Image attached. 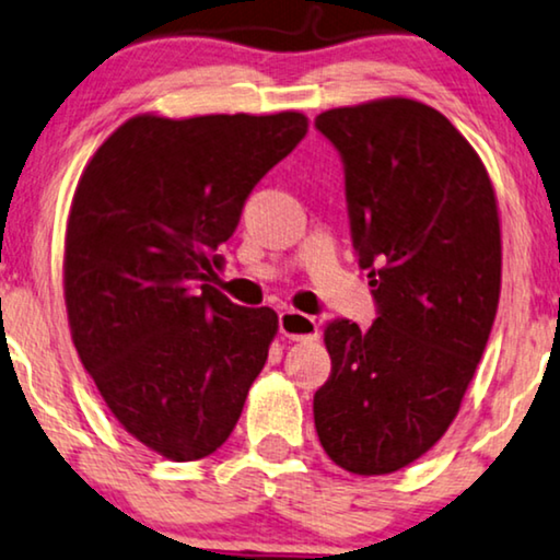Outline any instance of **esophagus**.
Instances as JSON below:
<instances>
[{"label": "esophagus", "mask_w": 560, "mask_h": 560, "mask_svg": "<svg viewBox=\"0 0 560 560\" xmlns=\"http://www.w3.org/2000/svg\"><path fill=\"white\" fill-rule=\"evenodd\" d=\"M280 334L293 341H311L318 339V320L313 316H305L301 311H282L278 316Z\"/></svg>", "instance_id": "1"}]
</instances>
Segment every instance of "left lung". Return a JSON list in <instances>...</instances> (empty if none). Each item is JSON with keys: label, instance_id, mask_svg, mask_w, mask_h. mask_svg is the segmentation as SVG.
I'll list each match as a JSON object with an SVG mask.
<instances>
[{"label": "left lung", "instance_id": "8db88e82", "mask_svg": "<svg viewBox=\"0 0 560 560\" xmlns=\"http://www.w3.org/2000/svg\"><path fill=\"white\" fill-rule=\"evenodd\" d=\"M343 165L349 229L377 320L326 326L331 377L313 395L318 441L341 469L389 474L446 433L500 301L492 183L462 132L412 98L318 114Z\"/></svg>", "mask_w": 560, "mask_h": 560}]
</instances>
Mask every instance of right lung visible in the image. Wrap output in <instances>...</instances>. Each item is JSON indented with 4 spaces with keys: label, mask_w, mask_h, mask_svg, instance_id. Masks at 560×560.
<instances>
[{
    "label": "right lung",
    "mask_w": 560,
    "mask_h": 560,
    "mask_svg": "<svg viewBox=\"0 0 560 560\" xmlns=\"http://www.w3.org/2000/svg\"><path fill=\"white\" fill-rule=\"evenodd\" d=\"M308 132L298 112L135 117L83 171L66 232L73 343L114 418L196 462L234 431L278 316L211 280L252 188Z\"/></svg>",
    "instance_id": "1"
}]
</instances>
